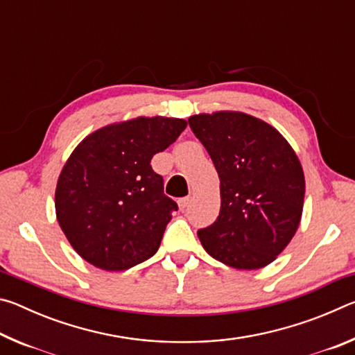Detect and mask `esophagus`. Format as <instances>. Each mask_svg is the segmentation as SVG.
Here are the masks:
<instances>
[{"label":"esophagus","instance_id":"esophagus-1","mask_svg":"<svg viewBox=\"0 0 355 355\" xmlns=\"http://www.w3.org/2000/svg\"><path fill=\"white\" fill-rule=\"evenodd\" d=\"M189 202H191L189 197H183V199H180V200H178V207H180V209H184L186 207L189 205Z\"/></svg>","mask_w":355,"mask_h":355}]
</instances>
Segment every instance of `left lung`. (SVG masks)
Here are the masks:
<instances>
[{
	"label": "left lung",
	"mask_w": 355,
	"mask_h": 355,
	"mask_svg": "<svg viewBox=\"0 0 355 355\" xmlns=\"http://www.w3.org/2000/svg\"><path fill=\"white\" fill-rule=\"evenodd\" d=\"M188 122L220 180L218 219L197 232L203 249L235 269L268 266L302 216L305 178L296 152L274 127L244 112L197 114Z\"/></svg>",
	"instance_id": "obj_1"
}]
</instances>
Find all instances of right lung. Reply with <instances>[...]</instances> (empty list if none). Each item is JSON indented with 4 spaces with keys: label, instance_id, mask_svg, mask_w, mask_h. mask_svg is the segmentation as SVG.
Here are the masks:
<instances>
[{
    "label": "right lung",
    "instance_id": "add662e5",
    "mask_svg": "<svg viewBox=\"0 0 355 355\" xmlns=\"http://www.w3.org/2000/svg\"><path fill=\"white\" fill-rule=\"evenodd\" d=\"M188 122L136 117L94 131L58 178L56 218L76 254L105 271H125L158 250L172 211L163 177L150 166Z\"/></svg>",
    "mask_w": 355,
    "mask_h": 355
}]
</instances>
